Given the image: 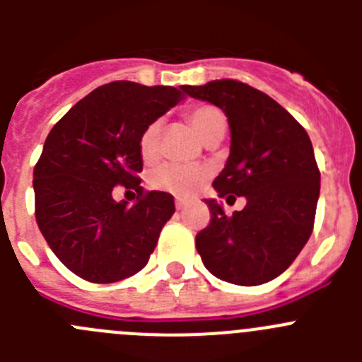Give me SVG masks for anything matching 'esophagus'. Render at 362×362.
Returning a JSON list of instances; mask_svg holds the SVG:
<instances>
[{
	"mask_svg": "<svg viewBox=\"0 0 362 362\" xmlns=\"http://www.w3.org/2000/svg\"><path fill=\"white\" fill-rule=\"evenodd\" d=\"M175 209H177V210H185V209H187V201L175 199Z\"/></svg>",
	"mask_w": 362,
	"mask_h": 362,
	"instance_id": "34e87169",
	"label": "esophagus"
}]
</instances>
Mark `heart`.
I'll return each mask as SVG.
<instances>
[{"mask_svg": "<svg viewBox=\"0 0 362 362\" xmlns=\"http://www.w3.org/2000/svg\"><path fill=\"white\" fill-rule=\"evenodd\" d=\"M192 129L196 130L197 136L206 145L214 139H223L228 127L226 116L223 110L214 105H197L190 108L187 114ZM159 134H161V121H152L143 129L137 148L139 156L145 163H153L159 158ZM209 179V170L204 166H187L175 165V163H165L159 165L152 174L148 175L150 187L156 190L168 192L172 196L188 197L196 194Z\"/></svg>", "mask_w": 362, "mask_h": 362, "instance_id": "obj_1", "label": "heart"}]
</instances>
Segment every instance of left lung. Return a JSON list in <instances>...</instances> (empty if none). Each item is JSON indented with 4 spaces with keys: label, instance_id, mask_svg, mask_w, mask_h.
Returning <instances> with one entry per match:
<instances>
[{
    "label": "left lung",
    "instance_id": "obj_1",
    "mask_svg": "<svg viewBox=\"0 0 362 362\" xmlns=\"http://www.w3.org/2000/svg\"><path fill=\"white\" fill-rule=\"evenodd\" d=\"M228 117L230 156L214 179L219 197L246 199L226 216L204 199L210 225L196 235L203 264L217 279L257 286L281 276L312 235L321 172L306 130L277 101L246 83L216 79L183 86Z\"/></svg>",
    "mask_w": 362,
    "mask_h": 362
}]
</instances>
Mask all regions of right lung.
I'll return each mask as SVG.
<instances>
[{
    "label": "right lung",
    "mask_w": 362,
    "mask_h": 362,
    "mask_svg": "<svg viewBox=\"0 0 362 362\" xmlns=\"http://www.w3.org/2000/svg\"><path fill=\"white\" fill-rule=\"evenodd\" d=\"M185 94L183 86L108 83L74 105L47 136L32 181L36 221L57 259L81 279L116 283L148 263L175 206L170 194L139 185L137 141ZM116 186L136 189V203L114 202Z\"/></svg>",
    "instance_id": "obj_1"
}]
</instances>
